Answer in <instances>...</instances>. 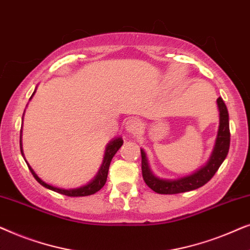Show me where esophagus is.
Segmentation results:
<instances>
[{
  "label": "esophagus",
  "instance_id": "1",
  "mask_svg": "<svg viewBox=\"0 0 250 250\" xmlns=\"http://www.w3.org/2000/svg\"><path fill=\"white\" fill-rule=\"evenodd\" d=\"M140 129H141V123H140L138 119L132 118L126 123V131H127L129 134H133V135L138 134Z\"/></svg>",
  "mask_w": 250,
  "mask_h": 250
}]
</instances>
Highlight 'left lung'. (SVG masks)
I'll return each mask as SVG.
<instances>
[{
	"instance_id": "obj_1",
	"label": "left lung",
	"mask_w": 250,
	"mask_h": 250,
	"mask_svg": "<svg viewBox=\"0 0 250 250\" xmlns=\"http://www.w3.org/2000/svg\"><path fill=\"white\" fill-rule=\"evenodd\" d=\"M218 110H220V128H218L216 143L211 153L209 162L203 168L197 170L192 175L181 177L179 180H162L153 175L149 168L146 153L141 150V168L142 176L150 189L160 194H175L196 190L203 187L220 168L222 163L227 158L230 148V127H229V112L223 99H217Z\"/></svg>"
}]
</instances>
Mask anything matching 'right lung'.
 <instances>
[{
	"label": "right lung",
	"instance_id": "obj_1",
	"mask_svg": "<svg viewBox=\"0 0 250 250\" xmlns=\"http://www.w3.org/2000/svg\"><path fill=\"white\" fill-rule=\"evenodd\" d=\"M34 93H35V92H34ZM34 93H33V95H34ZM33 95H32V97H33ZM122 145H123V140L121 138L112 140V141L107 146V148H105L104 159V163H102V165H101L100 170H99L98 175L95 176V179L92 181V182H90L84 187L77 188V189L66 190V189H59V188L50 186V184L43 182V181L36 175L35 172H34V170L32 169V167L28 165V163L26 162V164H27V166H28L30 172H32L33 176L35 177V180L37 181V182H39L40 184H42V186L44 188H46V189L56 191V192H58V193L64 194V196H68V197H85V196H90V194H93L95 192H98L99 190L102 189V187L104 186L105 182H107L108 170H109V166H110L111 159H112V157L115 156V153L117 152V150L121 148ZM20 150H21V155H22L21 140H20Z\"/></svg>",
	"mask_w": 250,
	"mask_h": 250
}]
</instances>
